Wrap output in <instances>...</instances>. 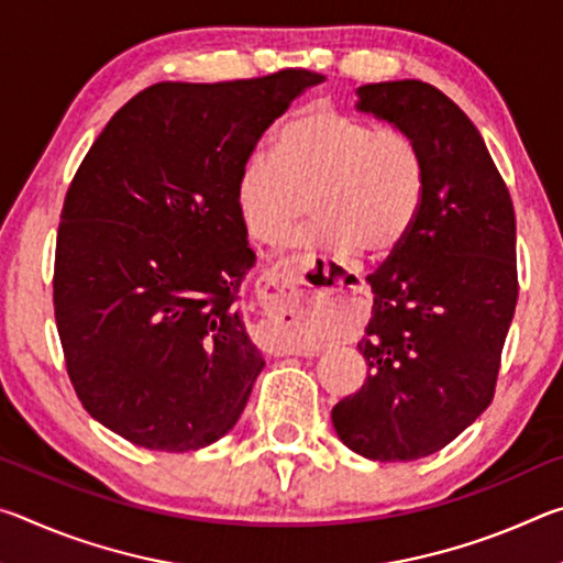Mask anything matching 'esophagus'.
<instances>
[{"label": "esophagus", "mask_w": 563, "mask_h": 563, "mask_svg": "<svg viewBox=\"0 0 563 563\" xmlns=\"http://www.w3.org/2000/svg\"><path fill=\"white\" fill-rule=\"evenodd\" d=\"M258 298L263 308V335L273 340V347L278 350V355H316V350L290 345L283 342L288 338V328L305 312L316 310V288L308 283V275L300 261H283L273 265L271 271L263 273L258 280Z\"/></svg>", "instance_id": "34e87169"}]
</instances>
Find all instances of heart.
Returning a JSON list of instances; mask_svg holds the SVG:
<instances>
[{"label": "heart", "mask_w": 563, "mask_h": 563, "mask_svg": "<svg viewBox=\"0 0 563 563\" xmlns=\"http://www.w3.org/2000/svg\"><path fill=\"white\" fill-rule=\"evenodd\" d=\"M427 158L399 129L330 107H310L285 123L275 156L253 154L238 170L235 213L255 241H275L308 198L316 211L300 245L328 255L387 258L405 245L427 201Z\"/></svg>", "instance_id": "1"}]
</instances>
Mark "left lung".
Returning a JSON list of instances; mask_svg holds the SVG:
<instances>
[{"instance_id": "obj_1", "label": "left lung", "mask_w": 563, "mask_h": 563, "mask_svg": "<svg viewBox=\"0 0 563 563\" xmlns=\"http://www.w3.org/2000/svg\"><path fill=\"white\" fill-rule=\"evenodd\" d=\"M355 109L412 136L427 201L405 245L369 275L373 318L357 350L369 375L332 407L352 452L412 462L489 407L517 308V218L482 133L432 84H365Z\"/></svg>"}]
</instances>
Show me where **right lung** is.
I'll return each mask as SVG.
<instances>
[{
  "mask_svg": "<svg viewBox=\"0 0 563 563\" xmlns=\"http://www.w3.org/2000/svg\"><path fill=\"white\" fill-rule=\"evenodd\" d=\"M325 76L164 81L113 113L66 190L54 316L87 412L190 452L243 415L265 360L238 292L255 265L233 186L265 129Z\"/></svg>",
  "mask_w": 563,
  "mask_h": 563,
  "instance_id": "obj_1",
  "label": "right lung"
}]
</instances>
